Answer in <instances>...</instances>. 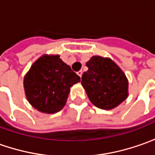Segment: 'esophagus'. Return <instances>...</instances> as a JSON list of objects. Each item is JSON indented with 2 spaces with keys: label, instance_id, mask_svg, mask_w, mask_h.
Masks as SVG:
<instances>
[{
  "label": "esophagus",
  "instance_id": "1",
  "mask_svg": "<svg viewBox=\"0 0 155 155\" xmlns=\"http://www.w3.org/2000/svg\"><path fill=\"white\" fill-rule=\"evenodd\" d=\"M77 74H78V75H79V76H80V77H81V75H82V71H81V70L78 71Z\"/></svg>",
  "mask_w": 155,
  "mask_h": 155
}]
</instances>
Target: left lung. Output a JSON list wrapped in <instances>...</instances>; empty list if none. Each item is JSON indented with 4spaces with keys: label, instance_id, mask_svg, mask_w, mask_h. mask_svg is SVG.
Instances as JSON below:
<instances>
[{
    "label": "left lung",
    "instance_id": "8db88e82",
    "mask_svg": "<svg viewBox=\"0 0 155 155\" xmlns=\"http://www.w3.org/2000/svg\"><path fill=\"white\" fill-rule=\"evenodd\" d=\"M86 66L88 69L82 74L81 85L96 107L112 110L128 97V79L112 59L93 56Z\"/></svg>",
    "mask_w": 155,
    "mask_h": 155
}]
</instances>
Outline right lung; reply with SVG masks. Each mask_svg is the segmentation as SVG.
<instances>
[{
	"mask_svg": "<svg viewBox=\"0 0 155 155\" xmlns=\"http://www.w3.org/2000/svg\"><path fill=\"white\" fill-rule=\"evenodd\" d=\"M80 81L81 78L59 55L44 54L25 74L23 87L32 107L42 113L53 114L63 109L70 87Z\"/></svg>",
	"mask_w": 155,
	"mask_h": 155,
	"instance_id": "obj_1",
	"label": "right lung"
}]
</instances>
